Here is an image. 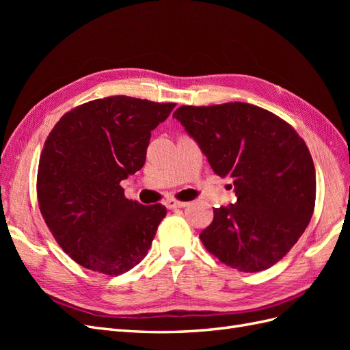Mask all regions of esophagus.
<instances>
[{"mask_svg": "<svg viewBox=\"0 0 350 350\" xmlns=\"http://www.w3.org/2000/svg\"><path fill=\"white\" fill-rule=\"evenodd\" d=\"M165 206L167 207V208H184V207H187L188 206V203H185V201H178V200H172V198H169V200H166L165 201Z\"/></svg>", "mask_w": 350, "mask_h": 350, "instance_id": "esophagus-1", "label": "esophagus"}]
</instances>
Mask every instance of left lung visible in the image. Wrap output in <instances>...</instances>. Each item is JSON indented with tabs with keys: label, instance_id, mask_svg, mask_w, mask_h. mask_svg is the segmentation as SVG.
Listing matches in <instances>:
<instances>
[{
	"label": "left lung",
	"instance_id": "8db88e82",
	"mask_svg": "<svg viewBox=\"0 0 350 350\" xmlns=\"http://www.w3.org/2000/svg\"><path fill=\"white\" fill-rule=\"evenodd\" d=\"M215 174L234 183L237 201L215 208L200 239L245 273L283 258L308 226L315 169L305 142L274 113L243 102L181 107L174 113Z\"/></svg>",
	"mask_w": 350,
	"mask_h": 350
}]
</instances>
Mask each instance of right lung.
<instances>
[{"label": "right lung", "instance_id": "add662e5", "mask_svg": "<svg viewBox=\"0 0 350 350\" xmlns=\"http://www.w3.org/2000/svg\"><path fill=\"white\" fill-rule=\"evenodd\" d=\"M174 108L103 98L71 109L49 133L38 169L39 208L80 266L116 276L146 257L166 208L125 198L120 183L143 167L152 131Z\"/></svg>", "mask_w": 350, "mask_h": 350}]
</instances>
